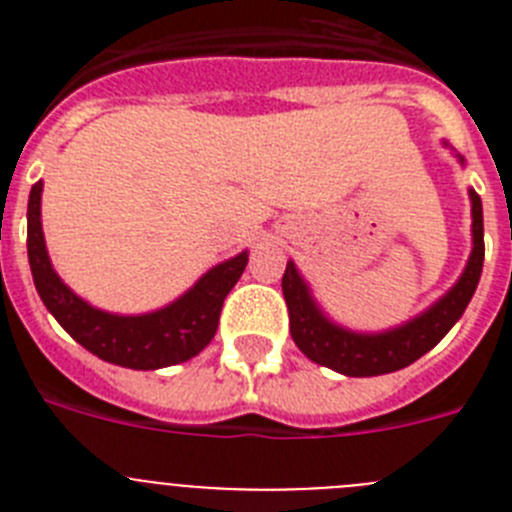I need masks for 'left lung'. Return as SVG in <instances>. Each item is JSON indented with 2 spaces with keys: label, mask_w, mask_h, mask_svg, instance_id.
<instances>
[{
  "label": "left lung",
  "mask_w": 512,
  "mask_h": 512,
  "mask_svg": "<svg viewBox=\"0 0 512 512\" xmlns=\"http://www.w3.org/2000/svg\"><path fill=\"white\" fill-rule=\"evenodd\" d=\"M472 197V233L474 248L469 256V264L454 284L449 295L438 300L420 318L410 320L402 328L379 333V336H361L351 333L338 325L328 323L315 307L312 297L307 295L305 282L297 274L295 264L289 261L282 277V292L289 310V333L295 338L297 348L315 364L330 366L346 377H377V374H390L397 369H405L420 356L428 354L438 341H441L461 312L467 310L477 289L479 274H482V261H485V225H482V200L479 194L469 192Z\"/></svg>",
  "instance_id": "obj_1"
}]
</instances>
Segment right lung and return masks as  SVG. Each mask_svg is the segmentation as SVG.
Listing matches in <instances>:
<instances>
[{
  "label": "right lung",
  "instance_id": "1",
  "mask_svg": "<svg viewBox=\"0 0 512 512\" xmlns=\"http://www.w3.org/2000/svg\"><path fill=\"white\" fill-rule=\"evenodd\" d=\"M40 192L33 184L27 200V259L43 305L74 341L99 359L128 369H161L197 356L215 338L220 310L248 264V253L217 264L174 305L148 315H110L94 310L71 292L53 271L40 228Z\"/></svg>",
  "mask_w": 512,
  "mask_h": 512
}]
</instances>
